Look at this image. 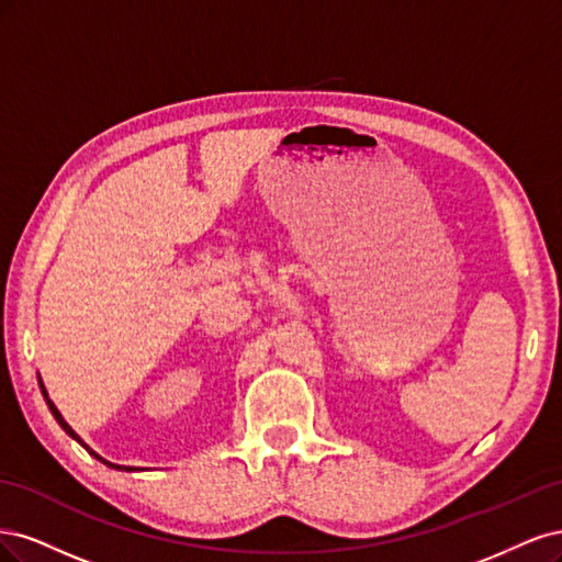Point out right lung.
<instances>
[{
	"mask_svg": "<svg viewBox=\"0 0 562 562\" xmlns=\"http://www.w3.org/2000/svg\"><path fill=\"white\" fill-rule=\"evenodd\" d=\"M40 387H42V394H44V400H46V404H48V408H50V413H53V418H56V420H58V425H60V427H63V429H65V431L69 434V437H71V439H75V441H79V443H81V446H83V448H86V450L90 452V456H93V458H98V460H100V462H104L106 467H112V469H121V472H137V469H133V467H121V464H114V462H106L104 458H100V456H98V452H95L93 448H88V446H86V443L81 441V437H79V434H77L75 429H71V427H69L67 423H65V418H63V415H60V411L56 408V404H53V402L48 400V392H46V387H44V383H42V380H40Z\"/></svg>",
	"mask_w": 562,
	"mask_h": 562,
	"instance_id": "right-lung-1",
	"label": "right lung"
}]
</instances>
